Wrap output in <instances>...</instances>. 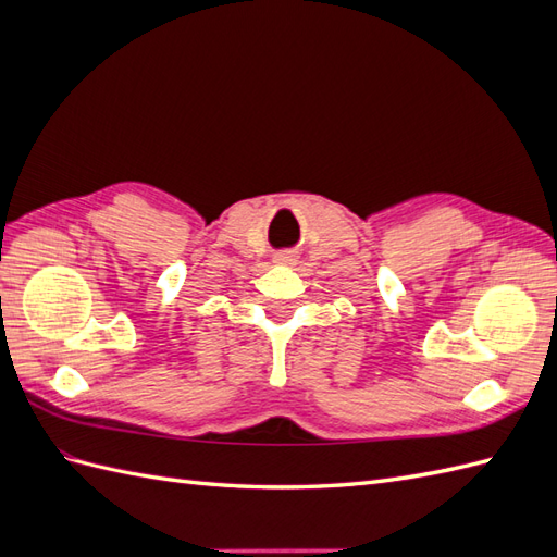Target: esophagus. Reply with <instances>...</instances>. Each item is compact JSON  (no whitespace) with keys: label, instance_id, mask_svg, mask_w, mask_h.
<instances>
[{"label":"esophagus","instance_id":"1","mask_svg":"<svg viewBox=\"0 0 557 557\" xmlns=\"http://www.w3.org/2000/svg\"><path fill=\"white\" fill-rule=\"evenodd\" d=\"M276 262H278V264H293V262H295V256H293L290 250H283V252H278V256H276Z\"/></svg>","mask_w":557,"mask_h":557}]
</instances>
